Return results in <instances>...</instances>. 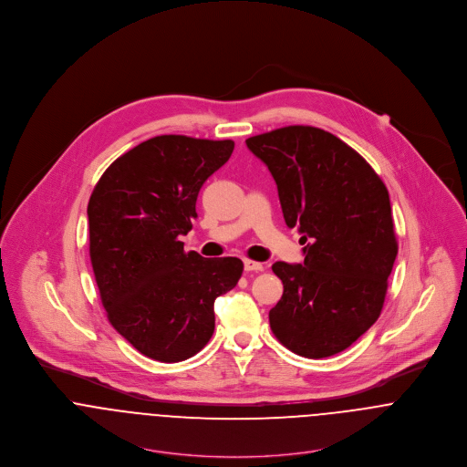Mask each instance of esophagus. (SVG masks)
I'll return each mask as SVG.
<instances>
[{
  "mask_svg": "<svg viewBox=\"0 0 467 467\" xmlns=\"http://www.w3.org/2000/svg\"><path fill=\"white\" fill-rule=\"evenodd\" d=\"M244 269H246V271H265V265H263V263H257V261L244 259Z\"/></svg>",
  "mask_w": 467,
  "mask_h": 467,
  "instance_id": "esophagus-1",
  "label": "esophagus"
}]
</instances>
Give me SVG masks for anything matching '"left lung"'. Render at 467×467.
<instances>
[{
    "mask_svg": "<svg viewBox=\"0 0 467 467\" xmlns=\"http://www.w3.org/2000/svg\"><path fill=\"white\" fill-rule=\"evenodd\" d=\"M269 169L304 263H275L284 293L269 311L276 339L304 358L350 347L379 318L398 255L385 183L352 147L318 128L287 126L246 140Z\"/></svg>",
    "mask_w": 467,
    "mask_h": 467,
    "instance_id": "8db88e82",
    "label": "left lung"
}]
</instances>
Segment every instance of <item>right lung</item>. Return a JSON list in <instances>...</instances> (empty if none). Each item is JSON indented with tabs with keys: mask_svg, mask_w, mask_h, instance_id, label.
<instances>
[{
	"mask_svg": "<svg viewBox=\"0 0 467 467\" xmlns=\"http://www.w3.org/2000/svg\"><path fill=\"white\" fill-rule=\"evenodd\" d=\"M232 140L161 134L117 158L88 202L89 257L111 326L138 352L178 363L208 343L213 302L243 275L237 257L185 252L202 183Z\"/></svg>",
	"mask_w": 467,
	"mask_h": 467,
	"instance_id": "1",
	"label": "right lung"
}]
</instances>
